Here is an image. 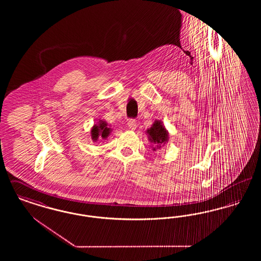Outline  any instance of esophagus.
<instances>
[{
  "label": "esophagus",
  "instance_id": "esophagus-1",
  "mask_svg": "<svg viewBox=\"0 0 261 261\" xmlns=\"http://www.w3.org/2000/svg\"><path fill=\"white\" fill-rule=\"evenodd\" d=\"M128 127H129V129H131V130H135L137 127V122L135 119H129V121H128Z\"/></svg>",
  "mask_w": 261,
  "mask_h": 261
}]
</instances>
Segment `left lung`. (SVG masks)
<instances>
[{
  "mask_svg": "<svg viewBox=\"0 0 261 261\" xmlns=\"http://www.w3.org/2000/svg\"><path fill=\"white\" fill-rule=\"evenodd\" d=\"M148 133H149V140L153 144H155L158 147L160 145L166 143L168 140V134L161 121H155L150 127V129L148 130Z\"/></svg>",
  "mask_w": 261,
  "mask_h": 261,
  "instance_id": "obj_1",
  "label": "left lung"
}]
</instances>
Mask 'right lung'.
<instances>
[{
	"instance_id": "1",
	"label": "right lung",
	"mask_w": 261,
	"mask_h": 261,
	"mask_svg": "<svg viewBox=\"0 0 261 261\" xmlns=\"http://www.w3.org/2000/svg\"><path fill=\"white\" fill-rule=\"evenodd\" d=\"M92 133V138L94 141H97V139L99 136L101 137L102 139H106L110 134V128L108 127V125L103 121H99V124L95 125L91 131Z\"/></svg>"
}]
</instances>
